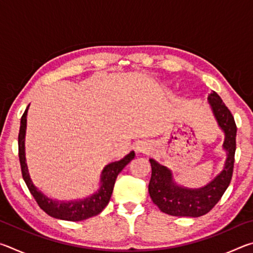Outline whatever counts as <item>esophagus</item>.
<instances>
[{
    "label": "esophagus",
    "mask_w": 253,
    "mask_h": 253,
    "mask_svg": "<svg viewBox=\"0 0 253 253\" xmlns=\"http://www.w3.org/2000/svg\"><path fill=\"white\" fill-rule=\"evenodd\" d=\"M149 149V144H147L146 142H140L137 144L136 146V151L138 153H146Z\"/></svg>",
    "instance_id": "esophagus-1"
}]
</instances>
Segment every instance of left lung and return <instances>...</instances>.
I'll return each mask as SVG.
<instances>
[{"instance_id":"1","label":"left lung","mask_w":253,"mask_h":253,"mask_svg":"<svg viewBox=\"0 0 253 253\" xmlns=\"http://www.w3.org/2000/svg\"><path fill=\"white\" fill-rule=\"evenodd\" d=\"M208 100L217 124L224 131L223 149L226 152L224 169L208 185L201 188H187L178 186L174 182L172 172L151 158L152 176L148 184L149 195L158 209L169 215L192 217L204 215L219 202L232 178L237 147V125L231 111L215 91L210 93Z\"/></svg>"}]
</instances>
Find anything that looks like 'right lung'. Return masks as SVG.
<instances>
[{"label":"right lung","instance_id":"add662e5","mask_svg":"<svg viewBox=\"0 0 253 253\" xmlns=\"http://www.w3.org/2000/svg\"><path fill=\"white\" fill-rule=\"evenodd\" d=\"M29 106L25 109L22 117H21V126L19 131V158L22 176L30 193L36 199L38 205L48 215L55 217V219L66 221H84L99 214L109 202L110 196L113 194L115 181H116L118 174L135 157V153L131 151L123 160L106 165L101 172L99 190L95 194L89 196V198L79 201H70V202H62V201L49 199L48 196H45L41 191L34 186L31 178H30L28 165L27 162H25L24 138L25 129H27V115Z\"/></svg>","mask_w":253,"mask_h":253}]
</instances>
